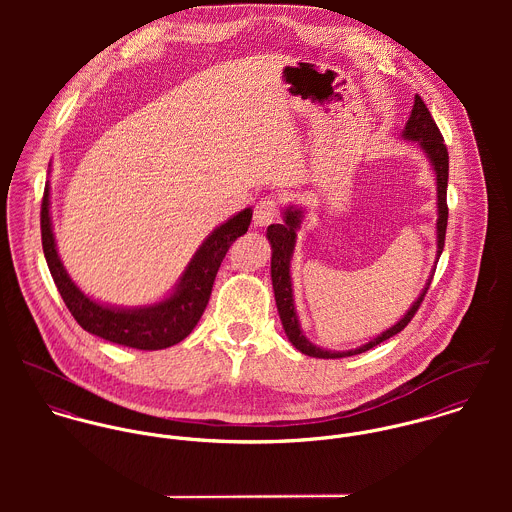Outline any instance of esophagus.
<instances>
[{
	"label": "esophagus",
	"instance_id": "1",
	"mask_svg": "<svg viewBox=\"0 0 512 512\" xmlns=\"http://www.w3.org/2000/svg\"><path fill=\"white\" fill-rule=\"evenodd\" d=\"M280 215V201L276 197H264L258 201L256 209H254V217L252 222L254 226H268Z\"/></svg>",
	"mask_w": 512,
	"mask_h": 512
}]
</instances>
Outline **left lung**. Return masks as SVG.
Instances as JSON below:
<instances>
[{
	"label": "left lung",
	"mask_w": 512,
	"mask_h": 512,
	"mask_svg": "<svg viewBox=\"0 0 512 512\" xmlns=\"http://www.w3.org/2000/svg\"><path fill=\"white\" fill-rule=\"evenodd\" d=\"M402 136L406 140H414L418 142L420 147L426 151V155L430 157L434 171H436V179H438V260L443 250V242H445V228H447V175H449V153L447 147L443 144V136L439 132L438 124L434 122L428 106L424 104V100L420 96H416L414 100V108L410 114V120L402 132ZM301 222V211L297 209H286L284 213V222L282 224H270L268 226V240L272 244V286H274V295H276V305H278V313L282 319V325L286 329L288 339L292 341L293 347L297 351H301L307 357H317V359H341V357H351V355H359L365 353L368 349L380 345L382 341L394 337L396 333H400L416 315V311L420 309L426 293L430 290L432 278L426 284L424 292L420 293V297L414 301V305L408 309V313L390 329H386L382 335H378L376 339H372L370 343H366L363 347L355 349V351H347V353H333V351H325L319 349L317 345L309 343L305 339V335L299 329L297 323V315H295V307H293L292 278H290V260H292L293 246H295V230L299 228ZM436 272V270H434Z\"/></svg>",
	"instance_id": "left-lung-1"
}]
</instances>
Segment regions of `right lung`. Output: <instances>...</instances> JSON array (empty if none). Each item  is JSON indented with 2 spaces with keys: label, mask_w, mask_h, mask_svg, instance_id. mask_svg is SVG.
<instances>
[{
  "label": "right lung",
  "mask_w": 512,
  "mask_h": 512,
  "mask_svg": "<svg viewBox=\"0 0 512 512\" xmlns=\"http://www.w3.org/2000/svg\"><path fill=\"white\" fill-rule=\"evenodd\" d=\"M250 220L252 211L244 209L220 224L193 256L175 292L155 305L140 309H118L96 303L74 286L55 248L49 215V185L45 187L41 203V240L55 286L84 331L124 347L157 351L177 345L195 329L209 303L220 262L232 242L246 234Z\"/></svg>",
  "instance_id": "right-lung-1"
}]
</instances>
